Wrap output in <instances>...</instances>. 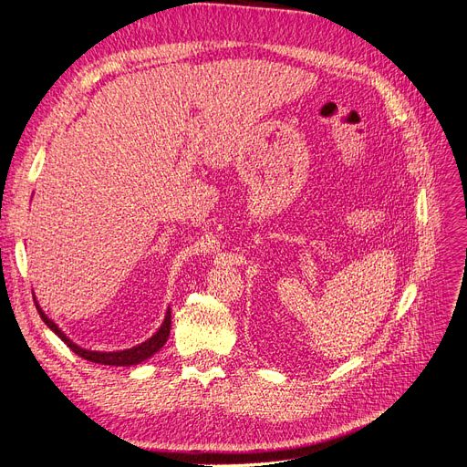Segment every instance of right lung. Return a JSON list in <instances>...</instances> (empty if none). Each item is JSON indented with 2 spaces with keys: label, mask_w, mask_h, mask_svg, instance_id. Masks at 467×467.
Listing matches in <instances>:
<instances>
[{
  "label": "right lung",
  "mask_w": 467,
  "mask_h": 467,
  "mask_svg": "<svg viewBox=\"0 0 467 467\" xmlns=\"http://www.w3.org/2000/svg\"><path fill=\"white\" fill-rule=\"evenodd\" d=\"M35 304H36L40 319L45 321V323L48 325V327H50L56 335H58L69 348H72V350L76 352L78 357L86 358V360H89V362H95V364H107V366H134V364L144 362V360H148L150 357H153L155 352H158V350L167 343L169 331H171V309L167 307V314H165V319H163V323H161V327H160L158 331H155V333L148 338V341L140 343V345H136V347H132V348L115 350V352L88 350V348L78 347V345L72 341V338L66 337V333L58 327V325H56L45 312H42V307L38 306L36 298H35Z\"/></svg>",
  "instance_id": "1"
}]
</instances>
